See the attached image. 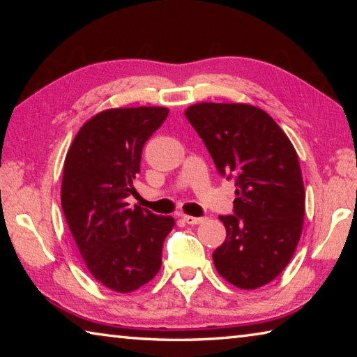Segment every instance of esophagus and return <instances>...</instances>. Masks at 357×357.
I'll return each mask as SVG.
<instances>
[{
  "label": "esophagus",
  "instance_id": "obj_1",
  "mask_svg": "<svg viewBox=\"0 0 357 357\" xmlns=\"http://www.w3.org/2000/svg\"><path fill=\"white\" fill-rule=\"evenodd\" d=\"M183 219L185 223H189V225H198V223H202L204 220L203 217H192V215H183Z\"/></svg>",
  "mask_w": 357,
  "mask_h": 357
}]
</instances>
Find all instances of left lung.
<instances>
[{"label": "left lung", "mask_w": 357, "mask_h": 357, "mask_svg": "<svg viewBox=\"0 0 357 357\" xmlns=\"http://www.w3.org/2000/svg\"><path fill=\"white\" fill-rule=\"evenodd\" d=\"M220 174L236 178L227 239L213 253L223 279L241 289L273 282L294 255L305 214L299 159L280 126L249 104L202 102L185 110Z\"/></svg>", "instance_id": "1"}]
</instances>
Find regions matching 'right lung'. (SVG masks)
Segmentation results:
<instances>
[{
    "label": "right lung",
    "mask_w": 357,
    "mask_h": 357,
    "mask_svg": "<svg viewBox=\"0 0 357 357\" xmlns=\"http://www.w3.org/2000/svg\"><path fill=\"white\" fill-rule=\"evenodd\" d=\"M168 116L165 107L108 108L77 132L64 160L61 206L84 264L102 285L135 291L162 266L173 217L129 208L142 151Z\"/></svg>",
    "instance_id": "right-lung-1"
}]
</instances>
